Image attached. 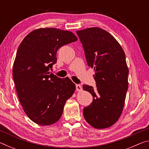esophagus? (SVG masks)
Masks as SVG:
<instances>
[{"mask_svg":"<svg viewBox=\"0 0 149 149\" xmlns=\"http://www.w3.org/2000/svg\"><path fill=\"white\" fill-rule=\"evenodd\" d=\"M75 87H76V91H81L82 90L81 85L80 84H76L75 85Z\"/></svg>","mask_w":149,"mask_h":149,"instance_id":"34e87169","label":"esophagus"}]
</instances>
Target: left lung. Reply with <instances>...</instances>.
I'll return each instance as SVG.
<instances>
[{
	"label": "left lung",
	"instance_id": "1",
	"mask_svg": "<svg viewBox=\"0 0 149 149\" xmlns=\"http://www.w3.org/2000/svg\"><path fill=\"white\" fill-rule=\"evenodd\" d=\"M88 65L94 68L96 87L83 85L93 99L84 108L87 123L97 129L109 127L117 122L124 106L128 89L124 51L109 33L99 27L77 31Z\"/></svg>",
	"mask_w": 149,
	"mask_h": 149
}]
</instances>
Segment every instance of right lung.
Returning a JSON list of instances; mask_svg holds the SVG:
<instances>
[{
	"mask_svg": "<svg viewBox=\"0 0 149 149\" xmlns=\"http://www.w3.org/2000/svg\"><path fill=\"white\" fill-rule=\"evenodd\" d=\"M77 40L71 31L40 28L29 33L19 45L13 79L24 112L37 124L58 121L65 102L74 94V83L68 77H57L50 68L56 63L58 49Z\"/></svg>",
	"mask_w": 149,
	"mask_h": 149,
	"instance_id": "obj_1",
	"label": "right lung"
}]
</instances>
